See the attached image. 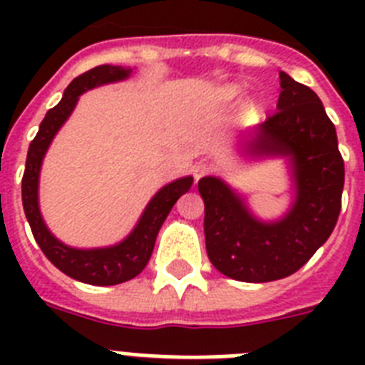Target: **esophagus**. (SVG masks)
I'll use <instances>...</instances> for the list:
<instances>
[{"label":"esophagus","instance_id":"34e87169","mask_svg":"<svg viewBox=\"0 0 365 365\" xmlns=\"http://www.w3.org/2000/svg\"><path fill=\"white\" fill-rule=\"evenodd\" d=\"M212 172H214V168H212L210 164L199 163L197 166L193 168V177H195V180H199V179H202V177L210 175Z\"/></svg>","mask_w":365,"mask_h":365}]
</instances>
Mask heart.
Returning <instances> with one entry per match:
<instances>
[{
    "label": "heart",
    "mask_w": 365,
    "mask_h": 365,
    "mask_svg": "<svg viewBox=\"0 0 365 365\" xmlns=\"http://www.w3.org/2000/svg\"><path fill=\"white\" fill-rule=\"evenodd\" d=\"M232 95H235V89H228V96H232Z\"/></svg>",
    "instance_id": "b5f03b06"
}]
</instances>
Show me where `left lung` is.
<instances>
[{
	"mask_svg": "<svg viewBox=\"0 0 365 365\" xmlns=\"http://www.w3.org/2000/svg\"><path fill=\"white\" fill-rule=\"evenodd\" d=\"M279 87L278 111L257 125L245 150L291 157L296 199L285 217L259 221L221 179L199 180L206 252L219 272L237 282L265 283L294 274L329 240L340 215L346 170L334 124L311 87L283 71Z\"/></svg>",
	"mask_w": 365,
	"mask_h": 365,
	"instance_id": "1",
	"label": "left lung"
}]
</instances>
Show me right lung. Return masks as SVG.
<instances>
[{
    "label": "right lung",
    "mask_w": 365,
    "mask_h": 365,
    "mask_svg": "<svg viewBox=\"0 0 365 365\" xmlns=\"http://www.w3.org/2000/svg\"><path fill=\"white\" fill-rule=\"evenodd\" d=\"M130 73L131 69H124V67L98 66L76 76L67 86L60 104L49 109L41 120L40 130L29 146L25 173L21 179L24 210L41 252L56 269L67 274L69 278L89 283V285H117V283L133 279L137 274L143 272L150 261L151 252H153L155 240H157L164 219L168 217L177 199L188 192L193 182L192 177H182V179L173 180L160 188L153 195L150 205L146 206V210L133 232L122 243L113 245V247L91 248V250L67 247V245L60 243L45 227L40 208H38V177H40L41 160H43V155L49 148L51 140L54 138L56 131L62 128L63 122L69 118L74 106L78 102V96L83 91L102 86V83L124 80L130 76Z\"/></svg>",
    "instance_id": "1"
}]
</instances>
